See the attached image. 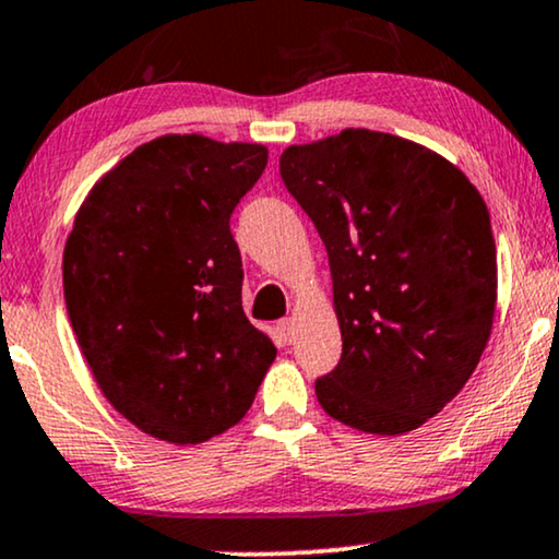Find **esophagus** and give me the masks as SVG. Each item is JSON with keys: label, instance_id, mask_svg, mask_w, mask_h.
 Wrapping results in <instances>:
<instances>
[{"label": "esophagus", "instance_id": "34e87169", "mask_svg": "<svg viewBox=\"0 0 559 559\" xmlns=\"http://www.w3.org/2000/svg\"><path fill=\"white\" fill-rule=\"evenodd\" d=\"M275 330H278V337L284 343H292L294 341V320H292V317H286V320H278V324H275Z\"/></svg>", "mask_w": 559, "mask_h": 559}]
</instances>
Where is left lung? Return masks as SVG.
<instances>
[{
    "mask_svg": "<svg viewBox=\"0 0 559 559\" xmlns=\"http://www.w3.org/2000/svg\"><path fill=\"white\" fill-rule=\"evenodd\" d=\"M281 178L328 250L343 335L317 400L364 433L415 430L467 384L490 337L498 263L483 195L441 154L369 129L288 146Z\"/></svg>",
    "mask_w": 559,
    "mask_h": 559,
    "instance_id": "8db88e82",
    "label": "left lung"
}]
</instances>
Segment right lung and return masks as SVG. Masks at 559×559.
Instances as JSON below:
<instances>
[{
    "instance_id": "right-lung-1",
    "label": "right lung",
    "mask_w": 559,
    "mask_h": 559,
    "mask_svg": "<svg viewBox=\"0 0 559 559\" xmlns=\"http://www.w3.org/2000/svg\"><path fill=\"white\" fill-rule=\"evenodd\" d=\"M263 144L169 133L84 198L63 247V299L97 386L159 441L203 443L245 418L275 345L242 309L229 218Z\"/></svg>"
}]
</instances>
